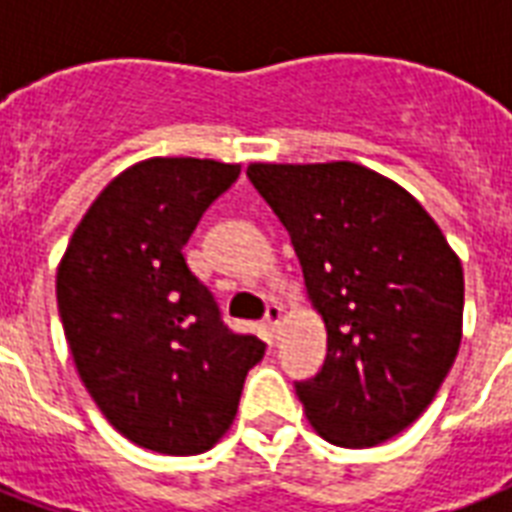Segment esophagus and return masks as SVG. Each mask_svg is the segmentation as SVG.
<instances>
[{
  "label": "esophagus",
  "mask_w": 512,
  "mask_h": 512,
  "mask_svg": "<svg viewBox=\"0 0 512 512\" xmlns=\"http://www.w3.org/2000/svg\"><path fill=\"white\" fill-rule=\"evenodd\" d=\"M280 320H283V307L280 304H269L267 307V315H264V323H267L272 331H277V326H280Z\"/></svg>",
  "instance_id": "1"
}]
</instances>
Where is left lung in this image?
Segmentation results:
<instances>
[{"label": "left lung", "instance_id": "left-lung-1", "mask_svg": "<svg viewBox=\"0 0 512 512\" xmlns=\"http://www.w3.org/2000/svg\"><path fill=\"white\" fill-rule=\"evenodd\" d=\"M323 315V368L296 382L328 443L366 449L430 406L462 342L465 275L441 227L390 178L355 162L248 165Z\"/></svg>", "mask_w": 512, "mask_h": 512}]
</instances>
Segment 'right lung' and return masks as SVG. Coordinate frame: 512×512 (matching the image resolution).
Segmentation results:
<instances>
[{
  "label": "right lung",
  "instance_id": "right-lung-1",
  "mask_svg": "<svg viewBox=\"0 0 512 512\" xmlns=\"http://www.w3.org/2000/svg\"><path fill=\"white\" fill-rule=\"evenodd\" d=\"M237 176L240 165L194 157L122 170L87 208L58 267V315L79 379L141 449H211L267 350L229 331L184 259L202 213Z\"/></svg>",
  "mask_w": 512,
  "mask_h": 512
}]
</instances>
